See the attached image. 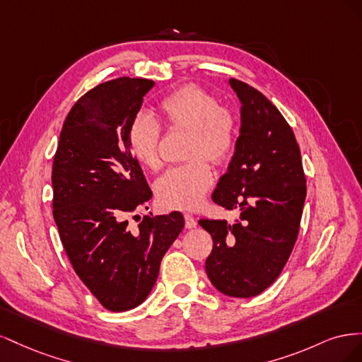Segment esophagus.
Returning a JSON list of instances; mask_svg holds the SVG:
<instances>
[{
  "label": "esophagus",
  "instance_id": "obj_1",
  "mask_svg": "<svg viewBox=\"0 0 362 362\" xmlns=\"http://www.w3.org/2000/svg\"><path fill=\"white\" fill-rule=\"evenodd\" d=\"M184 218H185V228H189V229L194 228L196 223H198V222H196V218L192 214H185Z\"/></svg>",
  "mask_w": 362,
  "mask_h": 362
}]
</instances>
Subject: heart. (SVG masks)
<instances>
[{"mask_svg": "<svg viewBox=\"0 0 362 362\" xmlns=\"http://www.w3.org/2000/svg\"><path fill=\"white\" fill-rule=\"evenodd\" d=\"M169 128L190 129V161L170 168L156 182V194L164 206L190 211L198 208L211 189L214 173L206 158L222 164L233 156L237 144V119L217 98L196 84L170 92L158 104ZM161 127L149 115H137L128 125L127 141L131 154L149 170L161 168Z\"/></svg>", "mask_w": 362, "mask_h": 362, "instance_id": "obj_1", "label": "heart"}]
</instances>
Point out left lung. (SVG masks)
Returning a JSON list of instances; mask_svg holds the SVG:
<instances>
[{
  "label": "left lung",
  "instance_id": "1",
  "mask_svg": "<svg viewBox=\"0 0 362 362\" xmlns=\"http://www.w3.org/2000/svg\"><path fill=\"white\" fill-rule=\"evenodd\" d=\"M242 103V128L228 172L211 194L240 218H201L211 234L205 261L213 286L233 298H252L281 275L299 235L306 178L298 141L278 108L254 87L229 78Z\"/></svg>",
  "mask_w": 362,
  "mask_h": 362
}]
</instances>
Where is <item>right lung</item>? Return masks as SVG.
<instances>
[{"instance_id": "right-lung-1", "label": "right lung", "mask_w": 362, "mask_h": 362, "mask_svg": "<svg viewBox=\"0 0 362 362\" xmlns=\"http://www.w3.org/2000/svg\"><path fill=\"white\" fill-rule=\"evenodd\" d=\"M152 86L120 76L84 93L64 120L52 161V216L64 252L84 286L115 313L146 299L184 228L180 211L128 225V216L152 198L127 141Z\"/></svg>"}]
</instances>
